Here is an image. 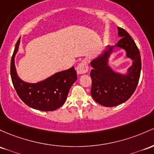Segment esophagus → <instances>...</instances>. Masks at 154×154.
<instances>
[{
    "label": "esophagus",
    "mask_w": 154,
    "mask_h": 154,
    "mask_svg": "<svg viewBox=\"0 0 154 154\" xmlns=\"http://www.w3.org/2000/svg\"><path fill=\"white\" fill-rule=\"evenodd\" d=\"M77 71L79 74H85L88 71V63L87 60H82L77 67Z\"/></svg>",
    "instance_id": "34e87169"
}]
</instances>
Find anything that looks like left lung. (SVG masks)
I'll return each instance as SVG.
<instances>
[{
    "label": "left lung",
    "instance_id": "left-lung-1",
    "mask_svg": "<svg viewBox=\"0 0 154 154\" xmlns=\"http://www.w3.org/2000/svg\"><path fill=\"white\" fill-rule=\"evenodd\" d=\"M121 38L116 46L124 49L133 64L126 75L116 74L107 65V58L113 47L91 63L92 80L91 94L96 102L104 107H115L127 101L134 94L139 82L141 71V57L133 38L124 28L118 27Z\"/></svg>",
    "mask_w": 154,
    "mask_h": 154
}]
</instances>
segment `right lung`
Returning <instances> with one entry per match:
<instances>
[{"label":"right lung","instance_id":"obj_1","mask_svg":"<svg viewBox=\"0 0 154 154\" xmlns=\"http://www.w3.org/2000/svg\"><path fill=\"white\" fill-rule=\"evenodd\" d=\"M20 38L17 42L11 60V77L17 94L29 107L42 111H53L65 102L69 89L77 80L74 67L53 74L37 83H28L20 80L16 72L14 57L19 48Z\"/></svg>","mask_w":154,"mask_h":154}]
</instances>
